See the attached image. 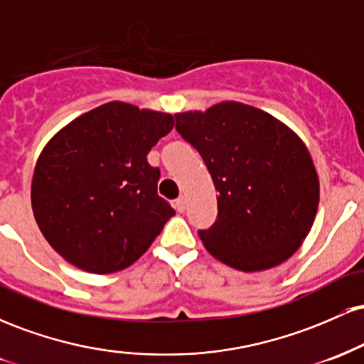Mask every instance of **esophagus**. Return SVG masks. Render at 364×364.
<instances>
[{"mask_svg": "<svg viewBox=\"0 0 364 364\" xmlns=\"http://www.w3.org/2000/svg\"><path fill=\"white\" fill-rule=\"evenodd\" d=\"M174 207H176L178 212H185L186 210V198H185V196H179L176 202H174Z\"/></svg>", "mask_w": 364, "mask_h": 364, "instance_id": "esophagus-1", "label": "esophagus"}]
</instances>
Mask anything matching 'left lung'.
<instances>
[{
  "label": "left lung",
  "instance_id": "left-lung-1",
  "mask_svg": "<svg viewBox=\"0 0 364 364\" xmlns=\"http://www.w3.org/2000/svg\"><path fill=\"white\" fill-rule=\"evenodd\" d=\"M174 118L219 191L215 223L198 231L208 253L243 272L286 262L318 208L320 183L306 145L269 112L241 102Z\"/></svg>",
  "mask_w": 364,
  "mask_h": 364
}]
</instances>
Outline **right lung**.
<instances>
[{"mask_svg":"<svg viewBox=\"0 0 364 364\" xmlns=\"http://www.w3.org/2000/svg\"><path fill=\"white\" fill-rule=\"evenodd\" d=\"M168 112L107 102L60 129L37 159L32 210L48 243L78 269L112 274L149 250L176 212L157 195L147 154Z\"/></svg>","mask_w":364,"mask_h":364,"instance_id":"1","label":"right lung"}]
</instances>
